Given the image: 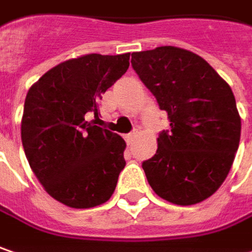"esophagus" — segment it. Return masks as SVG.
Segmentation results:
<instances>
[{
    "label": "esophagus",
    "instance_id": "34e87169",
    "mask_svg": "<svg viewBox=\"0 0 252 252\" xmlns=\"http://www.w3.org/2000/svg\"><path fill=\"white\" fill-rule=\"evenodd\" d=\"M137 135H138V131H132V132H129V134H126V141L128 144H131L132 141L137 138Z\"/></svg>",
    "mask_w": 252,
    "mask_h": 252
}]
</instances>
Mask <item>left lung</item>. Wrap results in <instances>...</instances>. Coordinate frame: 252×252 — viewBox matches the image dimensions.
I'll list each match as a JSON object with an SVG mask.
<instances>
[{"label": "left lung", "mask_w": 252, "mask_h": 252, "mask_svg": "<svg viewBox=\"0 0 252 252\" xmlns=\"http://www.w3.org/2000/svg\"><path fill=\"white\" fill-rule=\"evenodd\" d=\"M140 80L168 114L156 156L142 162L157 195L177 205L211 197L227 178L240 145L235 98L204 58L177 47L132 52Z\"/></svg>", "instance_id": "1"}]
</instances>
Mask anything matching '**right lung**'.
<instances>
[{"label":"right lung","instance_id":"1","mask_svg":"<svg viewBox=\"0 0 252 252\" xmlns=\"http://www.w3.org/2000/svg\"><path fill=\"white\" fill-rule=\"evenodd\" d=\"M128 67L129 52L82 55L51 68L27 94L25 157L45 191L67 207L91 208L110 200L126 167V141L89 118L99 120L101 95Z\"/></svg>","mask_w":252,"mask_h":252}]
</instances>
